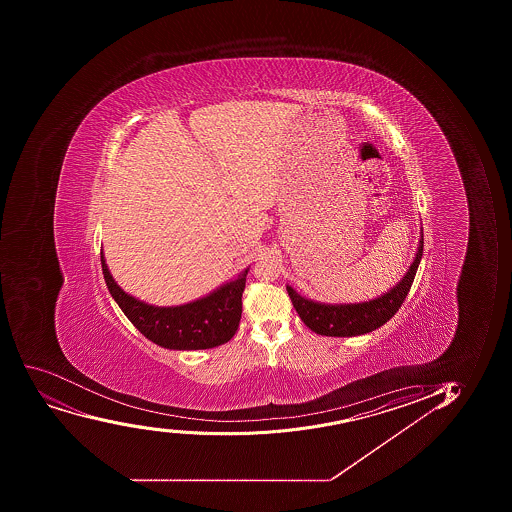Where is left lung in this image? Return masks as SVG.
Instances as JSON below:
<instances>
[{"mask_svg": "<svg viewBox=\"0 0 512 512\" xmlns=\"http://www.w3.org/2000/svg\"><path fill=\"white\" fill-rule=\"evenodd\" d=\"M422 250H424V235H420L419 248L409 272L399 284L395 285L394 289L379 299L362 302V304L329 305L304 299L292 287H287V292L300 319L310 330H314L315 334L327 335V337H355V335L369 334L372 330L379 329L380 325H384L387 320L392 319L400 309V305L404 304L405 297L409 294L414 282L415 272L419 269Z\"/></svg>", "mask_w": 512, "mask_h": 512, "instance_id": "left-lung-1", "label": "left lung"}]
</instances>
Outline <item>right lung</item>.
Returning a JSON list of instances; mask_svg holds the SVG:
<instances>
[{
    "label": "right lung",
    "instance_id": "obj_1",
    "mask_svg": "<svg viewBox=\"0 0 512 512\" xmlns=\"http://www.w3.org/2000/svg\"><path fill=\"white\" fill-rule=\"evenodd\" d=\"M100 257L103 277L118 307L155 344L175 350L212 349L237 332L248 270L203 299L180 307H153L125 294L108 272L103 252Z\"/></svg>",
    "mask_w": 512,
    "mask_h": 512
}]
</instances>
